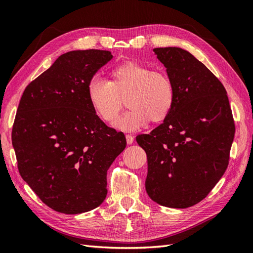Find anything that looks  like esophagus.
I'll list each match as a JSON object with an SVG mask.
<instances>
[{
  "label": "esophagus",
  "instance_id": "1",
  "mask_svg": "<svg viewBox=\"0 0 253 253\" xmlns=\"http://www.w3.org/2000/svg\"><path fill=\"white\" fill-rule=\"evenodd\" d=\"M126 142H127L128 144H132V143L134 142V137H133L132 135L127 134V135L126 136Z\"/></svg>",
  "mask_w": 253,
  "mask_h": 253
}]
</instances>
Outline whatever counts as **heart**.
Instances as JSON below:
<instances>
[{
	"label": "heart",
	"instance_id": "obj_1",
	"mask_svg": "<svg viewBox=\"0 0 253 253\" xmlns=\"http://www.w3.org/2000/svg\"><path fill=\"white\" fill-rule=\"evenodd\" d=\"M112 81L93 77L87 83V98L91 109L106 124L116 120L121 108L120 97L128 93L126 104L129 108L116 121L115 127L134 132L149 121H163L175 101V88L165 72L152 71L136 61H126L112 68Z\"/></svg>",
	"mask_w": 253,
	"mask_h": 253
}]
</instances>
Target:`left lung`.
<instances>
[{
    "label": "left lung",
    "mask_w": 253,
    "mask_h": 253,
    "mask_svg": "<svg viewBox=\"0 0 253 253\" xmlns=\"http://www.w3.org/2000/svg\"><path fill=\"white\" fill-rule=\"evenodd\" d=\"M153 50L174 84L175 101L162 125L136 137L148 157L145 190L159 205L185 209L203 201L224 175L234 121L224 85L192 53Z\"/></svg>",
    "instance_id": "left-lung-1"
}]
</instances>
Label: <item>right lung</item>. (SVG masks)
Returning a JSON list of instances; mask_svg holds the SVG:
<instances>
[{"mask_svg":"<svg viewBox=\"0 0 253 253\" xmlns=\"http://www.w3.org/2000/svg\"><path fill=\"white\" fill-rule=\"evenodd\" d=\"M113 58L111 51L61 55L26 86L12 126L18 169L49 208L79 214L105 200L106 172L126 149L125 134L91 109L87 83Z\"/></svg>","mask_w":253,"mask_h":253,"instance_id":"1","label":"right lung"}]
</instances>
